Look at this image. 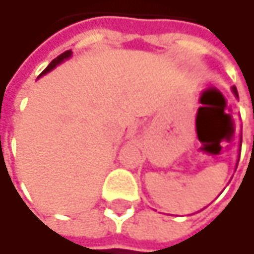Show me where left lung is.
<instances>
[{
  "mask_svg": "<svg viewBox=\"0 0 254 254\" xmlns=\"http://www.w3.org/2000/svg\"><path fill=\"white\" fill-rule=\"evenodd\" d=\"M232 92H234L235 95H238V92H237V88H235V86H232Z\"/></svg>",
  "mask_w": 254,
  "mask_h": 254,
  "instance_id": "obj_1",
  "label": "left lung"
}]
</instances>
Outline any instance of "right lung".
<instances>
[{"mask_svg":"<svg viewBox=\"0 0 254 254\" xmlns=\"http://www.w3.org/2000/svg\"><path fill=\"white\" fill-rule=\"evenodd\" d=\"M70 56H72V51H70V50H69V51H64V53H63V54H60V56H59L57 59H54V60H53V62H51V63H50V64L47 66V69H45V70H44V72H42V73H41L39 76H42V75L48 73V72H50V70H53V69H54V67H56L57 64H60L62 62L67 60V59H69Z\"/></svg>","mask_w":254,"mask_h":254,"instance_id":"obj_1","label":"right lung"}]
</instances>
